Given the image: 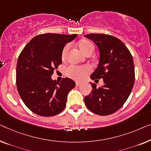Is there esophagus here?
I'll use <instances>...</instances> for the list:
<instances>
[{
	"instance_id": "1",
	"label": "esophagus",
	"mask_w": 151,
	"mask_h": 151,
	"mask_svg": "<svg viewBox=\"0 0 151 151\" xmlns=\"http://www.w3.org/2000/svg\"><path fill=\"white\" fill-rule=\"evenodd\" d=\"M81 85H82V83L78 82V81H76V86H81Z\"/></svg>"
}]
</instances>
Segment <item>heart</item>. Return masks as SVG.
I'll use <instances>...</instances> for the list:
<instances>
[{"label": "heart", "mask_w": 151, "mask_h": 151, "mask_svg": "<svg viewBox=\"0 0 151 151\" xmlns=\"http://www.w3.org/2000/svg\"><path fill=\"white\" fill-rule=\"evenodd\" d=\"M78 46L83 52L87 55L90 52H93L94 50V46L92 42L88 40H82L78 43ZM69 44H67L63 48L61 52V59H65L66 57L68 50L69 49ZM91 68L89 65H71L67 68V75L72 78H75L77 80H82L86 77V75L90 73Z\"/></svg>", "instance_id": "1"}]
</instances>
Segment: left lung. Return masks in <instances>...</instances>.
<instances>
[{
	"instance_id": "obj_1",
	"label": "left lung",
	"mask_w": 151,
	"mask_h": 151,
	"mask_svg": "<svg viewBox=\"0 0 151 151\" xmlns=\"http://www.w3.org/2000/svg\"><path fill=\"white\" fill-rule=\"evenodd\" d=\"M84 36L94 42L100 52L99 64L91 78H103L104 82L99 88L90 83L92 90L85 96V104L93 113L109 115L124 105L133 89L135 68L132 55L124 44L114 36L98 33Z\"/></svg>"
}]
</instances>
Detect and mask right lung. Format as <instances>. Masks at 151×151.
Returning a JSON list of instances; mask_svg holds the SVG:
<instances>
[{
	"instance_id": "obj_1",
	"label": "right lung",
	"mask_w": 151,
	"mask_h": 151,
	"mask_svg": "<svg viewBox=\"0 0 151 151\" xmlns=\"http://www.w3.org/2000/svg\"><path fill=\"white\" fill-rule=\"evenodd\" d=\"M76 34L45 33L34 37L19 55L16 86L22 101L31 111L42 116H52L63 111L70 91L75 82L63 78L52 80L53 70L62 62L65 44Z\"/></svg>"
}]
</instances>
